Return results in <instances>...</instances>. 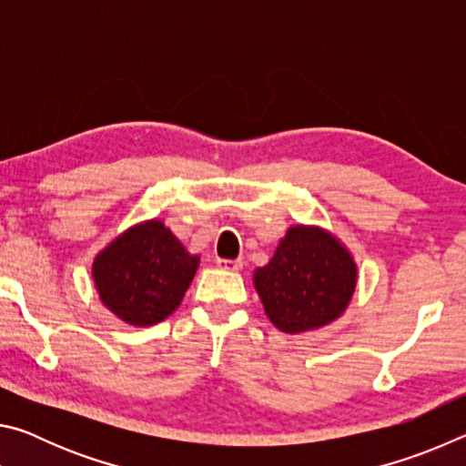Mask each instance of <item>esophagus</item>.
<instances>
[{
	"label": "esophagus",
	"instance_id": "esophagus-1",
	"mask_svg": "<svg viewBox=\"0 0 466 466\" xmlns=\"http://www.w3.org/2000/svg\"><path fill=\"white\" fill-rule=\"evenodd\" d=\"M218 265L226 271H240L242 269V258H236V261H230V258H219Z\"/></svg>",
	"mask_w": 466,
	"mask_h": 466
}]
</instances>
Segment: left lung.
<instances>
[{"label":"left lung","instance_id":"left-lung-1","mask_svg":"<svg viewBox=\"0 0 466 466\" xmlns=\"http://www.w3.org/2000/svg\"><path fill=\"white\" fill-rule=\"evenodd\" d=\"M356 281L358 265L351 252L319 226H291L271 261L255 271L265 314L289 335L341 317Z\"/></svg>","mask_w":466,"mask_h":466}]
</instances>
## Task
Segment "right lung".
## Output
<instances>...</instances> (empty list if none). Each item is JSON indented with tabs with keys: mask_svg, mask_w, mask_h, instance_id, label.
I'll return each mask as SVG.
<instances>
[{
	"mask_svg": "<svg viewBox=\"0 0 466 466\" xmlns=\"http://www.w3.org/2000/svg\"><path fill=\"white\" fill-rule=\"evenodd\" d=\"M199 257L188 255L160 219L131 226L92 265L102 304L133 327L156 325L178 309Z\"/></svg>",
	"mask_w": 466,
	"mask_h": 466,
	"instance_id": "obj_1",
	"label": "right lung"
}]
</instances>
